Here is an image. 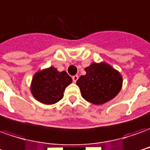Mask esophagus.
<instances>
[{"instance_id":"34e87169","label":"esophagus","mask_w":150,"mask_h":150,"mask_svg":"<svg viewBox=\"0 0 150 150\" xmlns=\"http://www.w3.org/2000/svg\"><path fill=\"white\" fill-rule=\"evenodd\" d=\"M72 78H73V82H76V81H77V79H78V76H77V75H75V76H73Z\"/></svg>"}]
</instances>
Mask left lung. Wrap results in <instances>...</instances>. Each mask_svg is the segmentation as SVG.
Wrapping results in <instances>:
<instances>
[{
  "mask_svg": "<svg viewBox=\"0 0 150 150\" xmlns=\"http://www.w3.org/2000/svg\"><path fill=\"white\" fill-rule=\"evenodd\" d=\"M86 75L77 81L81 96L94 105H103L119 93L122 77L117 70L106 63H93L86 68Z\"/></svg>",
  "mask_w": 150,
  "mask_h": 150,
  "instance_id": "left-lung-1",
  "label": "left lung"
}]
</instances>
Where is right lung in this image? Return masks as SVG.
<instances>
[{"label": "right lung", "mask_w": 150, "mask_h": 150, "mask_svg": "<svg viewBox=\"0 0 150 150\" xmlns=\"http://www.w3.org/2000/svg\"><path fill=\"white\" fill-rule=\"evenodd\" d=\"M72 78L65 71L59 72L54 67L44 69L33 76L31 92L36 100L45 105H53L64 97L65 88Z\"/></svg>", "instance_id": "obj_1"}]
</instances>
